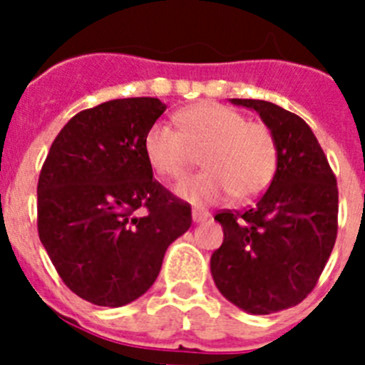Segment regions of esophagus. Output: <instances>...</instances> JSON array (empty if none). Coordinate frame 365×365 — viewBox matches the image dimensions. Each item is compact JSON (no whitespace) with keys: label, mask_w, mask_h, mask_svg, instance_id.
<instances>
[{"label":"esophagus","mask_w":365,"mask_h":365,"mask_svg":"<svg viewBox=\"0 0 365 365\" xmlns=\"http://www.w3.org/2000/svg\"><path fill=\"white\" fill-rule=\"evenodd\" d=\"M208 217H210V214H208L206 210H193L192 212L193 222H202V221H206Z\"/></svg>","instance_id":"1"}]
</instances>
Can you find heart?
Wrapping results in <instances>:
<instances>
[{"mask_svg": "<svg viewBox=\"0 0 365 365\" xmlns=\"http://www.w3.org/2000/svg\"><path fill=\"white\" fill-rule=\"evenodd\" d=\"M179 130L155 122L144 137V153L155 172L180 179L202 155L206 172L179 182L177 195L197 206L234 195L247 201L270 185L278 168V143L263 122L217 102H199L177 115Z\"/></svg>", "mask_w": 365, "mask_h": 365, "instance_id": "obj_1", "label": "heart"}]
</instances>
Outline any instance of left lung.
<instances>
[{"instance_id":"obj_1","label":"left lung","mask_w":365,"mask_h":365,"mask_svg":"<svg viewBox=\"0 0 365 365\" xmlns=\"http://www.w3.org/2000/svg\"><path fill=\"white\" fill-rule=\"evenodd\" d=\"M232 104L257 111L272 130L278 168L256 205L215 214L225 240L212 254V278L240 309L270 314L303 302L324 272L338 232L336 177L298 115L265 100Z\"/></svg>"}]
</instances>
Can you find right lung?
I'll use <instances>...</instances> for the list:
<instances>
[{"mask_svg":"<svg viewBox=\"0 0 365 365\" xmlns=\"http://www.w3.org/2000/svg\"><path fill=\"white\" fill-rule=\"evenodd\" d=\"M159 98L109 100L74 115L38 179V234L71 291L122 307L153 285L166 248L192 225V206L153 179L146 131Z\"/></svg>","mask_w":365,"mask_h":365,"instance_id":"1","label":"right lung"}]
</instances>
